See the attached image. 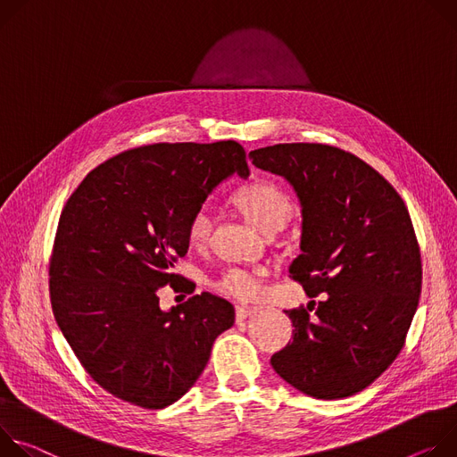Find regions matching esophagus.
Instances as JSON below:
<instances>
[{
	"mask_svg": "<svg viewBox=\"0 0 457 457\" xmlns=\"http://www.w3.org/2000/svg\"><path fill=\"white\" fill-rule=\"evenodd\" d=\"M252 314H256V309H252V307H245V305H239V307H236V320H237V321H243V320L250 318Z\"/></svg>",
	"mask_w": 457,
	"mask_h": 457,
	"instance_id": "34e87169",
	"label": "esophagus"
}]
</instances>
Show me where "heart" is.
<instances>
[{"label":"heart","instance_id":"obj_1","mask_svg":"<svg viewBox=\"0 0 457 457\" xmlns=\"http://www.w3.org/2000/svg\"><path fill=\"white\" fill-rule=\"evenodd\" d=\"M230 201L245 216V220L263 234L278 232L285 227L292 214V201L288 195L269 181H254L239 187L232 192ZM212 227V218L207 209H197L188 218L187 239L194 246L207 241ZM267 272L263 269H228L216 281L214 287L236 299L252 301L262 295Z\"/></svg>","mask_w":457,"mask_h":457}]
</instances>
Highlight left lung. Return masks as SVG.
Returning a JSON list of instances; mask_svg holds the SVG:
<instances>
[{
    "mask_svg": "<svg viewBox=\"0 0 457 457\" xmlns=\"http://www.w3.org/2000/svg\"><path fill=\"white\" fill-rule=\"evenodd\" d=\"M248 158L294 187L301 254L288 272L309 297L321 295L318 305L285 311L292 343L270 363L316 399L358 394L397 358L420 303L421 254L409 209L378 170L337 146L279 143Z\"/></svg>",
    "mask_w": 457,
    "mask_h": 457,
    "instance_id": "1",
    "label": "left lung"
}]
</instances>
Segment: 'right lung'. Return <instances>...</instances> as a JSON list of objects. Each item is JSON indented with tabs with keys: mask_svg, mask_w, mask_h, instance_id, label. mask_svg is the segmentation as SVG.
I'll list each match as a JSON object with an SVG mask.
<instances>
[{
	"mask_svg": "<svg viewBox=\"0 0 457 457\" xmlns=\"http://www.w3.org/2000/svg\"><path fill=\"white\" fill-rule=\"evenodd\" d=\"M248 176L236 141L154 143L87 174L60 216L48 288L60 330L87 374L112 395L165 409L197 381L234 307L211 292L169 312L158 290L194 292L172 272L187 223L228 176Z\"/></svg>",
	"mask_w": 457,
	"mask_h": 457,
	"instance_id": "right-lung-1",
	"label": "right lung"
}]
</instances>
